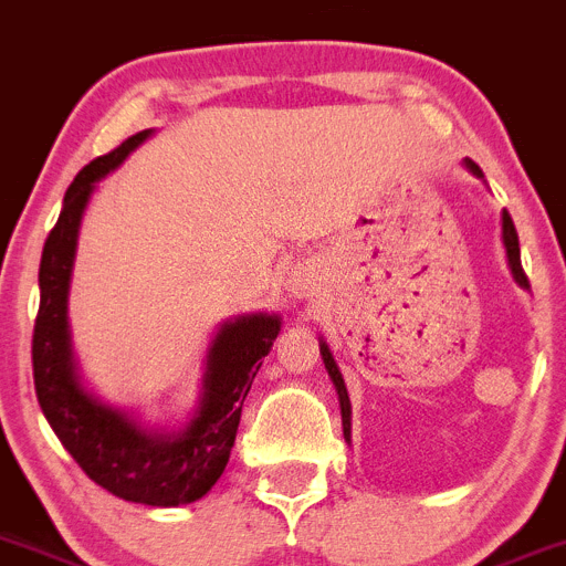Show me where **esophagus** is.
<instances>
[{"label":"esophagus","instance_id":"obj_1","mask_svg":"<svg viewBox=\"0 0 566 566\" xmlns=\"http://www.w3.org/2000/svg\"><path fill=\"white\" fill-rule=\"evenodd\" d=\"M289 292L294 297H314L319 292V272H316V266L294 269L292 280H289Z\"/></svg>","mask_w":566,"mask_h":566}]
</instances>
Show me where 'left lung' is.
Returning a JSON list of instances; mask_svg holds the SVG:
<instances>
[{"mask_svg":"<svg viewBox=\"0 0 566 566\" xmlns=\"http://www.w3.org/2000/svg\"><path fill=\"white\" fill-rule=\"evenodd\" d=\"M467 169L472 171V175L483 177V171L478 169V164H472L470 158L464 160ZM503 244H505V258H509V269L511 274H514V280L520 283L522 289H528V274L522 272V261H520V239H516V228L514 222H511L509 211H503ZM319 353H322V360H325V369L327 375H331L333 386H336V395H338V406H342V428H344V439L349 441V397H347V386H344V378L342 373H338L336 360H333V353L331 347H327L325 342L319 338Z\"/></svg>","mask_w":566,"mask_h":566,"instance_id":"1","label":"left lung"}]
</instances>
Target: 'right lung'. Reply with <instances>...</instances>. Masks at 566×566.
<instances>
[{
    "instance_id": "add662e5",
    "label": "right lung",
    "mask_w": 566,
    "mask_h": 566,
    "mask_svg": "<svg viewBox=\"0 0 566 566\" xmlns=\"http://www.w3.org/2000/svg\"><path fill=\"white\" fill-rule=\"evenodd\" d=\"M149 136L153 130L136 133L113 153L91 160L63 197L38 269L41 305L32 331V378L46 422L91 481L130 503L169 509L211 492L228 467L241 406L261 358L277 338L280 316L250 314L219 327L206 355L199 406L180 433L142 428L85 389L69 336V283L80 222L96 182Z\"/></svg>"
}]
</instances>
